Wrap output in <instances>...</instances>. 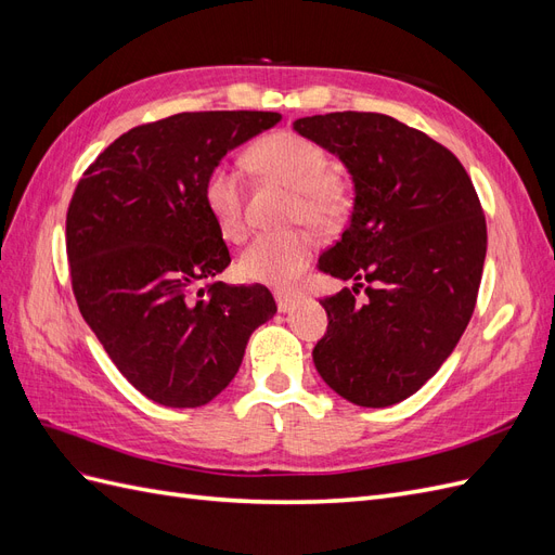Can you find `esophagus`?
<instances>
[{"instance_id":"esophagus-1","label":"esophagus","mask_w":555,"mask_h":555,"mask_svg":"<svg viewBox=\"0 0 555 555\" xmlns=\"http://www.w3.org/2000/svg\"><path fill=\"white\" fill-rule=\"evenodd\" d=\"M275 304H278V310L280 312H292L296 306H298V296L296 294H287V292H278L275 294Z\"/></svg>"}]
</instances>
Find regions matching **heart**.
<instances>
[{
    "mask_svg": "<svg viewBox=\"0 0 555 555\" xmlns=\"http://www.w3.org/2000/svg\"><path fill=\"white\" fill-rule=\"evenodd\" d=\"M245 162L251 171L294 190V220H306L317 229H333L351 208L349 188L340 178L331 176L326 147L296 131L268 133L251 143ZM201 194L222 236L241 241L245 236L241 173L227 164H215L204 178ZM312 255L314 241L306 231L263 233L241 251L236 266L247 282L289 289L308 268Z\"/></svg>",
    "mask_w": 555,
    "mask_h": 555,
    "instance_id": "obj_1",
    "label": "heart"
}]
</instances>
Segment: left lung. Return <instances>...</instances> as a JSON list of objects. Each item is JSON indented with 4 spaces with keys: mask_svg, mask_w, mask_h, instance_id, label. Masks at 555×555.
Here are the masks:
<instances>
[{
    "mask_svg": "<svg viewBox=\"0 0 555 555\" xmlns=\"http://www.w3.org/2000/svg\"><path fill=\"white\" fill-rule=\"evenodd\" d=\"M294 129L338 157L354 184L343 238L317 261L354 287L322 300L328 328L314 367L354 405H396L440 371L473 317L486 259L473 180L444 145L389 115L326 113Z\"/></svg>",
    "mask_w": 555,
    "mask_h": 555,
    "instance_id": "obj_1",
    "label": "left lung"
}]
</instances>
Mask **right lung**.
Here are the masks:
<instances>
[{
  "label": "right lung",
  "instance_id": "add662e5",
  "mask_svg": "<svg viewBox=\"0 0 555 555\" xmlns=\"http://www.w3.org/2000/svg\"><path fill=\"white\" fill-rule=\"evenodd\" d=\"M280 113H178L113 141L78 182L66 255L78 310L129 384L164 408H201L236 377L278 306L261 284L208 281L231 263L204 178Z\"/></svg>",
  "mask_w": 555,
  "mask_h": 555
}]
</instances>
